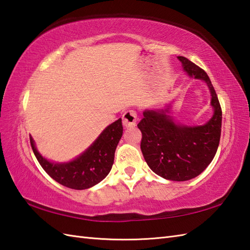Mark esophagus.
<instances>
[{"label":"esophagus","instance_id":"34e87169","mask_svg":"<svg viewBox=\"0 0 250 250\" xmlns=\"http://www.w3.org/2000/svg\"><path fill=\"white\" fill-rule=\"evenodd\" d=\"M137 120V114L134 110H126L125 113L122 115V122L125 128H134L136 125Z\"/></svg>","mask_w":250,"mask_h":250}]
</instances>
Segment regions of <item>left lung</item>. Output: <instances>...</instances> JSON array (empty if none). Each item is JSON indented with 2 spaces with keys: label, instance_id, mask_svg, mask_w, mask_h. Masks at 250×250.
<instances>
[{
  "label": "left lung",
  "instance_id": "1",
  "mask_svg": "<svg viewBox=\"0 0 250 250\" xmlns=\"http://www.w3.org/2000/svg\"><path fill=\"white\" fill-rule=\"evenodd\" d=\"M190 77L204 81L209 88L214 115L203 125H182L167 115L168 109H146L140 124L141 149L153 172L175 182L198 176L213 161L219 146L222 111L215 89L204 70L185 57H177Z\"/></svg>",
  "mask_w": 250,
  "mask_h": 250
}]
</instances>
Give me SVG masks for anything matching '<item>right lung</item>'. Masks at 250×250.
Returning <instances> with one entry per match:
<instances>
[{
	"mask_svg": "<svg viewBox=\"0 0 250 250\" xmlns=\"http://www.w3.org/2000/svg\"><path fill=\"white\" fill-rule=\"evenodd\" d=\"M121 118L109 125L81 156L67 163H54L41 156L30 136L31 147L45 172L64 187L83 190L93 187L110 172L116 147L122 136Z\"/></svg>",
	"mask_w": 250,
	"mask_h": 250,
	"instance_id": "add662e5",
	"label": "right lung"
}]
</instances>
